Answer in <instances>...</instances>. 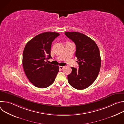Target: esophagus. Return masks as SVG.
<instances>
[{
  "mask_svg": "<svg viewBox=\"0 0 124 124\" xmlns=\"http://www.w3.org/2000/svg\"><path fill=\"white\" fill-rule=\"evenodd\" d=\"M64 66H59V68L60 70H62L64 68Z\"/></svg>",
  "mask_w": 124,
  "mask_h": 124,
  "instance_id": "esophagus-1",
  "label": "esophagus"
}]
</instances>
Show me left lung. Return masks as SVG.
<instances>
[{
	"mask_svg": "<svg viewBox=\"0 0 124 124\" xmlns=\"http://www.w3.org/2000/svg\"><path fill=\"white\" fill-rule=\"evenodd\" d=\"M65 34L76 45V56L79 65L78 69L71 67L68 82L75 89H84L95 81L99 75L101 65L99 47L92 39L82 33L67 32Z\"/></svg>",
	"mask_w": 124,
	"mask_h": 124,
	"instance_id": "1",
	"label": "left lung"
}]
</instances>
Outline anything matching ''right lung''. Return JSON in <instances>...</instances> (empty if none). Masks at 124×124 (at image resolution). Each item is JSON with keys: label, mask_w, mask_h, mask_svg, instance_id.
Segmentation results:
<instances>
[{"label": "right lung", "mask_w": 124, "mask_h": 124, "mask_svg": "<svg viewBox=\"0 0 124 124\" xmlns=\"http://www.w3.org/2000/svg\"><path fill=\"white\" fill-rule=\"evenodd\" d=\"M59 35L56 32L42 33L25 45L23 54V65L27 78L35 86L46 88L55 80L59 72V66L47 63L45 60L52 58V42Z\"/></svg>", "instance_id": "add662e5"}]
</instances>
